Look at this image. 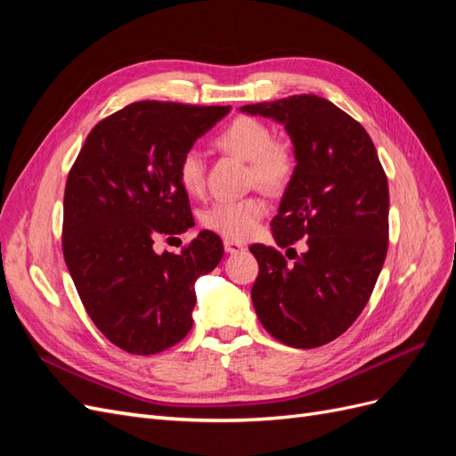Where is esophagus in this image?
<instances>
[{"label": "esophagus", "mask_w": 456, "mask_h": 456, "mask_svg": "<svg viewBox=\"0 0 456 456\" xmlns=\"http://www.w3.org/2000/svg\"><path fill=\"white\" fill-rule=\"evenodd\" d=\"M224 251L230 253V255H238V253H243L245 247L238 241H232V240H224Z\"/></svg>", "instance_id": "1"}]
</instances>
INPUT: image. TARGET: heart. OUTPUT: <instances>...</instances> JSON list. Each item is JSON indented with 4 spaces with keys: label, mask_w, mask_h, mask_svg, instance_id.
Wrapping results in <instances>:
<instances>
[{
    "label": "heart",
    "mask_w": 456,
    "mask_h": 456,
    "mask_svg": "<svg viewBox=\"0 0 456 456\" xmlns=\"http://www.w3.org/2000/svg\"><path fill=\"white\" fill-rule=\"evenodd\" d=\"M215 144L243 161H249L251 181L268 191L283 190L295 173V151L283 141L273 139L265 121L249 116L232 119L216 134ZM178 184L190 196H198L205 186V165L198 150H186L176 165ZM268 213V203L251 196L213 203L203 213V224L228 240L243 241L256 232Z\"/></svg>",
    "instance_id": "1"
}]
</instances>
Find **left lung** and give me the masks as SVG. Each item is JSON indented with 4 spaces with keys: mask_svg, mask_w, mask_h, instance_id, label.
I'll use <instances>...</instances> for the list:
<instances>
[{
    "mask_svg": "<svg viewBox=\"0 0 456 456\" xmlns=\"http://www.w3.org/2000/svg\"><path fill=\"white\" fill-rule=\"evenodd\" d=\"M240 110L283 123L291 136L297 165L272 233L280 247L306 243L293 265L273 247L251 245L255 312L287 346H323L357 320L379 280L388 251V178L367 131L322 96Z\"/></svg>",
    "mask_w": 456,
    "mask_h": 456,
    "instance_id": "left-lung-1",
    "label": "left lung"
}]
</instances>
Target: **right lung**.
I'll list each match as a JSON object with an SVG mask.
<instances>
[{
	"label": "right lung",
	"instance_id": "right-lung-1",
	"mask_svg": "<svg viewBox=\"0 0 456 456\" xmlns=\"http://www.w3.org/2000/svg\"><path fill=\"white\" fill-rule=\"evenodd\" d=\"M230 106L141 101L96 123L68 173L62 253L77 295L118 348L151 355L191 329L194 283L224 247L203 230L175 255L154 241L194 226L176 165Z\"/></svg>",
	"mask_w": 456,
	"mask_h": 456
}]
</instances>
